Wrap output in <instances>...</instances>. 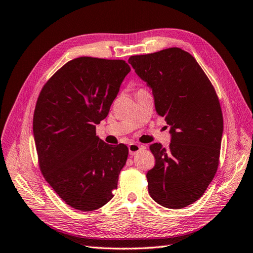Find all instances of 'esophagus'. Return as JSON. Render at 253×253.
Returning a JSON list of instances; mask_svg holds the SVG:
<instances>
[{
  "instance_id": "1",
  "label": "esophagus",
  "mask_w": 253,
  "mask_h": 253,
  "mask_svg": "<svg viewBox=\"0 0 253 253\" xmlns=\"http://www.w3.org/2000/svg\"><path fill=\"white\" fill-rule=\"evenodd\" d=\"M142 148H143V146H141L137 143H130L128 145V151H129V154L130 155H134L137 154L138 152H140Z\"/></svg>"
}]
</instances>
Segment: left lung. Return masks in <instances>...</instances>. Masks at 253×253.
Listing matches in <instances>:
<instances>
[{"mask_svg":"<svg viewBox=\"0 0 253 253\" xmlns=\"http://www.w3.org/2000/svg\"><path fill=\"white\" fill-rule=\"evenodd\" d=\"M128 63L153 89L159 116L171 127L168 148L154 143L148 193L168 209L196 202L217 172L223 131L221 107L211 82L194 57L180 48L132 55Z\"/></svg>","mask_w":253,"mask_h":253,"instance_id":"1","label":"left lung"}]
</instances>
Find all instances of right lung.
<instances>
[{
  "mask_svg": "<svg viewBox=\"0 0 253 253\" xmlns=\"http://www.w3.org/2000/svg\"><path fill=\"white\" fill-rule=\"evenodd\" d=\"M129 71L123 60L77 57L57 70L38 96L33 132L40 169L75 210H98L118 188L128 147L105 143L96 135V124L106 119Z\"/></svg>",
  "mask_w": 253,
  "mask_h": 253,
  "instance_id": "add662e5",
  "label": "right lung"
}]
</instances>
